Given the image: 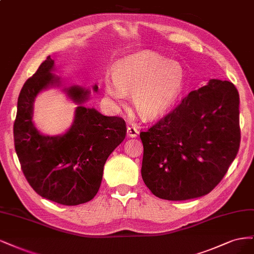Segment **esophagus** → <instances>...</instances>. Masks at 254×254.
I'll return each instance as SVG.
<instances>
[{"label":"esophagus","instance_id":"1","mask_svg":"<svg viewBox=\"0 0 254 254\" xmlns=\"http://www.w3.org/2000/svg\"><path fill=\"white\" fill-rule=\"evenodd\" d=\"M138 133H139V130H138L135 127H127V136H128V137H130V138H135V137H137Z\"/></svg>","mask_w":254,"mask_h":254}]
</instances>
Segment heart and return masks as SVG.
I'll return each instance as SVG.
<instances>
[{"label":"heart","instance_id":"1","mask_svg":"<svg viewBox=\"0 0 254 254\" xmlns=\"http://www.w3.org/2000/svg\"><path fill=\"white\" fill-rule=\"evenodd\" d=\"M186 85V71L181 63L159 54L142 52L119 61L114 77H106L105 92L117 102L132 93L136 111L144 119L166 114L177 101Z\"/></svg>","mask_w":254,"mask_h":254}]
</instances>
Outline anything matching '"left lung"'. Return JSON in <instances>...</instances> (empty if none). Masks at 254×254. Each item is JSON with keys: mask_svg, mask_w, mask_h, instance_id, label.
Listing matches in <instances>:
<instances>
[{"mask_svg": "<svg viewBox=\"0 0 254 254\" xmlns=\"http://www.w3.org/2000/svg\"><path fill=\"white\" fill-rule=\"evenodd\" d=\"M239 108L234 84L211 79L140 133L141 176L155 196L187 200L214 189L239 152Z\"/></svg>", "mask_w": 254, "mask_h": 254, "instance_id": "8db88e82", "label": "left lung"}]
</instances>
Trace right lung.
Segmentation results:
<instances>
[{
  "label": "right lung",
  "mask_w": 254,
  "mask_h": 254,
  "mask_svg": "<svg viewBox=\"0 0 254 254\" xmlns=\"http://www.w3.org/2000/svg\"><path fill=\"white\" fill-rule=\"evenodd\" d=\"M53 70L54 60L48 56L21 89L13 125L14 149L24 176L40 196L77 206L95 197L105 161L124 141L127 127L120 117L85 108L82 104L88 99V89L70 86L63 91L79 104L71 127L63 135L41 134L32 122L34 102L44 89L61 85ZM94 91H98L97 85Z\"/></svg>",
  "instance_id": "1"
}]
</instances>
